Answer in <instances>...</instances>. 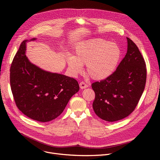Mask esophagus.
Instances as JSON below:
<instances>
[{"mask_svg": "<svg viewBox=\"0 0 160 160\" xmlns=\"http://www.w3.org/2000/svg\"><path fill=\"white\" fill-rule=\"evenodd\" d=\"M79 86H80V89H85V88H87L88 87V86L86 84V83H85L83 82H80V84H79Z\"/></svg>", "mask_w": 160, "mask_h": 160, "instance_id": "1", "label": "esophagus"}]
</instances>
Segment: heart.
I'll return each mask as SVG.
<instances>
[{
	"label": "heart",
	"instance_id": "obj_1",
	"mask_svg": "<svg viewBox=\"0 0 160 160\" xmlns=\"http://www.w3.org/2000/svg\"><path fill=\"white\" fill-rule=\"evenodd\" d=\"M121 58V50L115 43L97 38L83 41L76 47L74 56L67 58V65L73 75L82 71L86 64V72L96 80H104L115 72Z\"/></svg>",
	"mask_w": 160,
	"mask_h": 160
}]
</instances>
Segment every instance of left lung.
<instances>
[{
  "instance_id": "1",
  "label": "left lung",
  "mask_w": 160,
  "mask_h": 160,
  "mask_svg": "<svg viewBox=\"0 0 160 160\" xmlns=\"http://www.w3.org/2000/svg\"><path fill=\"white\" fill-rule=\"evenodd\" d=\"M127 52L110 77L91 85L95 113L106 121L128 117L138 104L147 79L146 65L137 45L128 38Z\"/></svg>"
}]
</instances>
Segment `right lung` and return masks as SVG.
<instances>
[{
  "label": "right lung",
  "mask_w": 160,
  "mask_h": 160,
  "mask_svg": "<svg viewBox=\"0 0 160 160\" xmlns=\"http://www.w3.org/2000/svg\"><path fill=\"white\" fill-rule=\"evenodd\" d=\"M23 41L10 67V85L15 104L29 118L48 122L60 115L70 98L79 91L75 79L46 71L30 62Z\"/></svg>",
  "instance_id": "obj_1"
}]
</instances>
